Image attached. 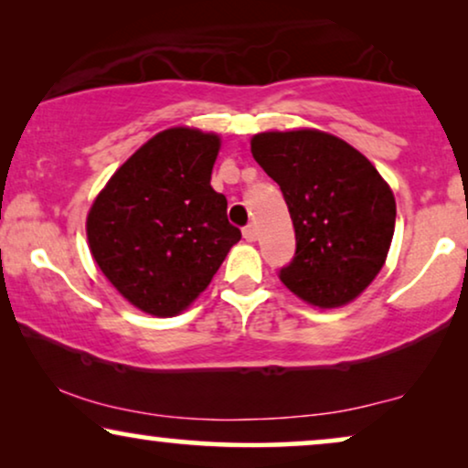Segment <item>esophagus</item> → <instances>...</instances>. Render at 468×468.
I'll list each match as a JSON object with an SVG mask.
<instances>
[{
    "mask_svg": "<svg viewBox=\"0 0 468 468\" xmlns=\"http://www.w3.org/2000/svg\"><path fill=\"white\" fill-rule=\"evenodd\" d=\"M242 236H245L247 242H255L258 240V228H255L253 223H249V226L242 229Z\"/></svg>",
    "mask_w": 468,
    "mask_h": 468,
    "instance_id": "esophagus-1",
    "label": "esophagus"
}]
</instances>
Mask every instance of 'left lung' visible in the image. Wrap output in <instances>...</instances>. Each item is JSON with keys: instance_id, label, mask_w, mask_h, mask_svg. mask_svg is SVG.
<instances>
[{"instance_id": "8db88e82", "label": "left lung", "mask_w": 468, "mask_h": 468, "mask_svg": "<svg viewBox=\"0 0 468 468\" xmlns=\"http://www.w3.org/2000/svg\"><path fill=\"white\" fill-rule=\"evenodd\" d=\"M251 153L279 183L296 255L279 279L317 309L354 303L386 264L396 223L392 189L373 164L328 132H260Z\"/></svg>"}]
</instances>
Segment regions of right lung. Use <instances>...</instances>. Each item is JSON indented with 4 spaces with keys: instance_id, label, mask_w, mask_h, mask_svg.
I'll list each match as a JSON object with an SVG mask.
<instances>
[{
    "instance_id": "1",
    "label": "right lung",
    "mask_w": 468,
    "mask_h": 468,
    "mask_svg": "<svg viewBox=\"0 0 468 468\" xmlns=\"http://www.w3.org/2000/svg\"><path fill=\"white\" fill-rule=\"evenodd\" d=\"M215 132L178 125L140 146L95 196L87 242L95 264L127 303L175 317L207 290L240 229L210 187Z\"/></svg>"
}]
</instances>
